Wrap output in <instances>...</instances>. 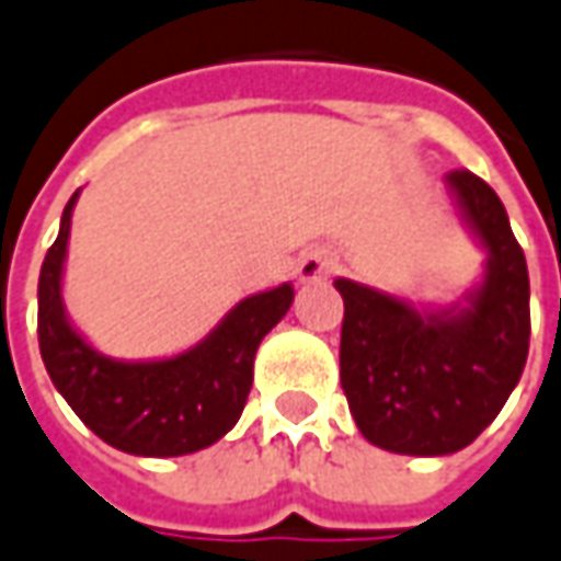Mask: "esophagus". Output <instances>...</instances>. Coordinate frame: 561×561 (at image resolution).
Returning <instances> with one entry per match:
<instances>
[{
  "instance_id": "obj_1",
  "label": "esophagus",
  "mask_w": 561,
  "mask_h": 561,
  "mask_svg": "<svg viewBox=\"0 0 561 561\" xmlns=\"http://www.w3.org/2000/svg\"><path fill=\"white\" fill-rule=\"evenodd\" d=\"M331 270H334V261H331L325 251H310V254H304V257H300V264H297V279L300 282L329 279Z\"/></svg>"
}]
</instances>
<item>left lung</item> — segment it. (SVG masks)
<instances>
[{"mask_svg": "<svg viewBox=\"0 0 561 561\" xmlns=\"http://www.w3.org/2000/svg\"><path fill=\"white\" fill-rule=\"evenodd\" d=\"M457 215L485 249L482 279L448 307L353 279L344 297L341 387L365 439L396 455L467 448L504 409L528 359V266L504 202L472 171L445 178Z\"/></svg>", "mask_w": 561, "mask_h": 561, "instance_id": "1", "label": "left lung"}]
</instances>
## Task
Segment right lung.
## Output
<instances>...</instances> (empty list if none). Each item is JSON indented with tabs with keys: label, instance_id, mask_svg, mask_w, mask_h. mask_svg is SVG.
I'll return each instance as SVG.
<instances>
[{
	"label": "right lung",
	"instance_id": "obj_1",
	"mask_svg": "<svg viewBox=\"0 0 561 561\" xmlns=\"http://www.w3.org/2000/svg\"><path fill=\"white\" fill-rule=\"evenodd\" d=\"M72 193L39 273V350L57 392L106 445L137 457H181L230 433L245 409L254 353L295 300L291 282L245 297L215 329L169 359H113L91 346L64 307Z\"/></svg>",
	"mask_w": 561,
	"mask_h": 561
}]
</instances>
